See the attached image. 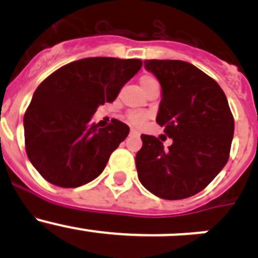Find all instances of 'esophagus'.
Masks as SVG:
<instances>
[{"label":"esophagus","instance_id":"esophagus-1","mask_svg":"<svg viewBox=\"0 0 258 258\" xmlns=\"http://www.w3.org/2000/svg\"><path fill=\"white\" fill-rule=\"evenodd\" d=\"M140 135H139V132H136V131H134V130H132L131 132H130V137H139Z\"/></svg>","mask_w":258,"mask_h":258}]
</instances>
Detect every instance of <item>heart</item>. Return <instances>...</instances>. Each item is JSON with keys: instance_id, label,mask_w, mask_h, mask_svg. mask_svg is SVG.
<instances>
[{"instance_id": "obj_1", "label": "heart", "mask_w": 258, "mask_h": 258, "mask_svg": "<svg viewBox=\"0 0 258 258\" xmlns=\"http://www.w3.org/2000/svg\"><path fill=\"white\" fill-rule=\"evenodd\" d=\"M140 85H141L142 90L146 92V91H147L150 87L158 85V82L153 76H150V75H144V76L140 79ZM147 118H148L147 113H145V112H130V113H127V116H126V121L128 122L131 126H135V127H141L142 124H145V122L147 121Z\"/></svg>"}]
</instances>
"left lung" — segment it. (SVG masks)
<instances>
[{"label":"left lung","instance_id":"1","mask_svg":"<svg viewBox=\"0 0 258 258\" xmlns=\"http://www.w3.org/2000/svg\"><path fill=\"white\" fill-rule=\"evenodd\" d=\"M160 81L162 100L156 122L172 145L142 135L136 155L142 184L165 200L199 194L230 157L235 121L222 88L194 64L178 59H146Z\"/></svg>","mask_w":258,"mask_h":258}]
</instances>
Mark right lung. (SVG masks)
I'll return each mask as SVG.
<instances>
[{"instance_id":"1","label":"right lung","mask_w":258,"mask_h":258,"mask_svg":"<svg viewBox=\"0 0 258 258\" xmlns=\"http://www.w3.org/2000/svg\"><path fill=\"white\" fill-rule=\"evenodd\" d=\"M137 58L88 57L64 64L33 93L23 117L28 160L49 183L74 188L102 173L130 132L118 119L91 123L100 105L113 102L140 69Z\"/></svg>"}]
</instances>
